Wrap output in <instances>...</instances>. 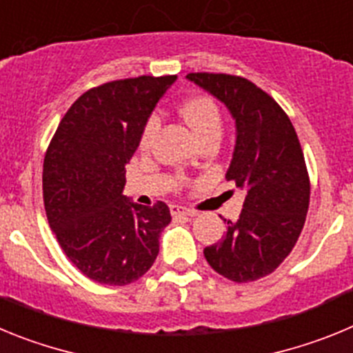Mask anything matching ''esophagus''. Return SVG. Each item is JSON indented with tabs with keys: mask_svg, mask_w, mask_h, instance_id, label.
Wrapping results in <instances>:
<instances>
[{
	"mask_svg": "<svg viewBox=\"0 0 353 353\" xmlns=\"http://www.w3.org/2000/svg\"><path fill=\"white\" fill-rule=\"evenodd\" d=\"M171 215H183V217H194L196 212L194 210H189V208H183L179 207V205H171Z\"/></svg>",
	"mask_w": 353,
	"mask_h": 353,
	"instance_id": "1",
	"label": "esophagus"
}]
</instances>
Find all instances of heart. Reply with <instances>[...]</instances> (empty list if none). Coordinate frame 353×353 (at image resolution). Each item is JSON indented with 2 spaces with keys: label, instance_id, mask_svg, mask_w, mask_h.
<instances>
[{
  "label": "heart",
  "instance_id": "1",
  "mask_svg": "<svg viewBox=\"0 0 353 353\" xmlns=\"http://www.w3.org/2000/svg\"><path fill=\"white\" fill-rule=\"evenodd\" d=\"M182 117L187 121V125L191 127L194 136L199 143L207 141V139H221L223 134V114L219 111V105L215 104L214 99L210 97H192L185 104L182 105ZM157 114L146 120L145 127L141 130V138H139V148L148 150L152 146L155 134L159 130Z\"/></svg>",
  "mask_w": 353,
  "mask_h": 353
}]
</instances>
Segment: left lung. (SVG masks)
<instances>
[{
  "label": "left lung",
  "mask_w": 353,
  "mask_h": 353,
  "mask_svg": "<svg viewBox=\"0 0 353 353\" xmlns=\"http://www.w3.org/2000/svg\"><path fill=\"white\" fill-rule=\"evenodd\" d=\"M187 79L232 113L236 139L226 179L245 192L239 219L203 254L230 281H256L283 263L305 223L310 176L297 132L281 105L244 77L198 72Z\"/></svg>",
  "instance_id": "1"
}]
</instances>
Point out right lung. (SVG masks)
I'll return each mask as SVG.
<instances>
[{
	"label": "right lung",
	"instance_id": "1",
	"mask_svg": "<svg viewBox=\"0 0 353 353\" xmlns=\"http://www.w3.org/2000/svg\"><path fill=\"white\" fill-rule=\"evenodd\" d=\"M176 76L111 81L88 90L61 118L43 159L48 221L68 260L101 285L123 286L154 265L171 223L164 201L123 196L125 164Z\"/></svg>",
	"mask_w": 353,
	"mask_h": 353
}]
</instances>
